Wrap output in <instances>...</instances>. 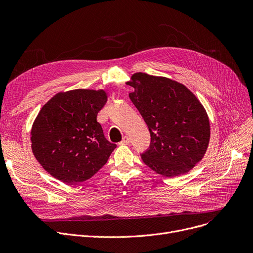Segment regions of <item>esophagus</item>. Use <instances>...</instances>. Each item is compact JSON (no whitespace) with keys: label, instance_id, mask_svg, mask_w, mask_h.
I'll return each instance as SVG.
<instances>
[{"label":"esophagus","instance_id":"34e87169","mask_svg":"<svg viewBox=\"0 0 253 253\" xmlns=\"http://www.w3.org/2000/svg\"><path fill=\"white\" fill-rule=\"evenodd\" d=\"M130 138H129V136H124L123 137V139L121 140V142H120V144H122V145H125V144H129L130 143Z\"/></svg>","mask_w":253,"mask_h":253}]
</instances>
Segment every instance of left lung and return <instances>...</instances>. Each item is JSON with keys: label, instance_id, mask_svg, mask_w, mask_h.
I'll return each instance as SVG.
<instances>
[{"label": "left lung", "instance_id": "1", "mask_svg": "<svg viewBox=\"0 0 253 253\" xmlns=\"http://www.w3.org/2000/svg\"><path fill=\"white\" fill-rule=\"evenodd\" d=\"M126 85L129 97L147 123L150 149L141 155L152 170L166 177L178 176L202 160L210 139L209 118L194 93L166 77L135 73Z\"/></svg>", "mask_w": 253, "mask_h": 253}]
</instances>
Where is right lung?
<instances>
[{
  "mask_svg": "<svg viewBox=\"0 0 253 253\" xmlns=\"http://www.w3.org/2000/svg\"><path fill=\"white\" fill-rule=\"evenodd\" d=\"M106 100L103 89H74L56 93L42 106L31 129L32 151L51 176L83 182L108 162L117 145L105 139L96 120Z\"/></svg>",
  "mask_w": 253,
  "mask_h": 253,
  "instance_id": "right-lung-1",
  "label": "right lung"
}]
</instances>
